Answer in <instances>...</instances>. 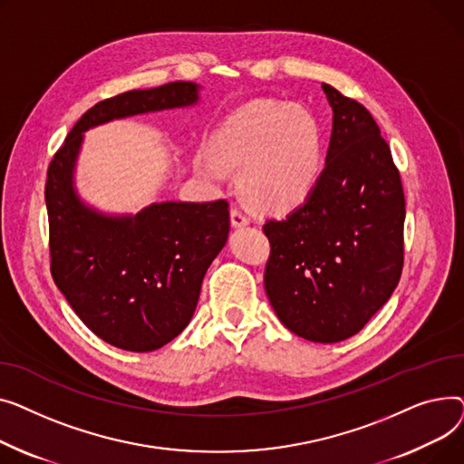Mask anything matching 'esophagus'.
I'll list each match as a JSON object with an SVG mask.
<instances>
[{
    "mask_svg": "<svg viewBox=\"0 0 464 464\" xmlns=\"http://www.w3.org/2000/svg\"><path fill=\"white\" fill-rule=\"evenodd\" d=\"M230 221H232V227L241 228V227H247L249 225V217L245 215L239 208H232L230 209Z\"/></svg>",
    "mask_w": 464,
    "mask_h": 464,
    "instance_id": "34e87169",
    "label": "esophagus"
}]
</instances>
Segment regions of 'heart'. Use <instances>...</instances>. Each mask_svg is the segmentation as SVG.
<instances>
[{
	"label": "heart",
	"mask_w": 464,
	"mask_h": 464,
	"mask_svg": "<svg viewBox=\"0 0 464 464\" xmlns=\"http://www.w3.org/2000/svg\"><path fill=\"white\" fill-rule=\"evenodd\" d=\"M213 150L227 167L241 169V188L256 208L286 211L314 188L324 160L316 118L279 101H255L225 120L213 136ZM198 170L219 181L225 169L202 157Z\"/></svg>",
	"instance_id": "obj_1"
}]
</instances>
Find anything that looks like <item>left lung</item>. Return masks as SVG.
Listing matches in <instances>:
<instances>
[{"instance_id": "obj_1", "label": "left lung", "mask_w": 464, "mask_h": 464, "mask_svg": "<svg viewBox=\"0 0 464 464\" xmlns=\"http://www.w3.org/2000/svg\"><path fill=\"white\" fill-rule=\"evenodd\" d=\"M334 111L325 167L307 200L269 219L264 288L286 328L314 343L356 335L393 294L404 262V193L367 108L322 84Z\"/></svg>"}]
</instances>
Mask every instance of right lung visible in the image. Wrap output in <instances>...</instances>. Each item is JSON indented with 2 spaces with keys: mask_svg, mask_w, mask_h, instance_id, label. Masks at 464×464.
<instances>
[{
  "mask_svg": "<svg viewBox=\"0 0 464 464\" xmlns=\"http://www.w3.org/2000/svg\"><path fill=\"white\" fill-rule=\"evenodd\" d=\"M193 82L132 90L92 106L53 153L44 187L50 274L88 328L129 352H151L193 318L200 286L230 230L227 200L162 202L106 217L72 188L82 132L116 118L197 102Z\"/></svg>",
  "mask_w": 464,
  "mask_h": 464,
  "instance_id": "obj_1",
  "label": "right lung"
}]
</instances>
